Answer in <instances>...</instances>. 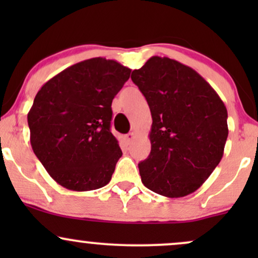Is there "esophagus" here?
<instances>
[{"mask_svg": "<svg viewBox=\"0 0 258 258\" xmlns=\"http://www.w3.org/2000/svg\"><path fill=\"white\" fill-rule=\"evenodd\" d=\"M135 137H136V135L133 132H130L128 135H126V141L128 142V143H131V142L133 141V139H135Z\"/></svg>", "mask_w": 258, "mask_h": 258, "instance_id": "obj_1", "label": "esophagus"}]
</instances>
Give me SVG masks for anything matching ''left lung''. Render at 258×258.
Here are the masks:
<instances>
[{
    "label": "left lung",
    "mask_w": 258,
    "mask_h": 258,
    "mask_svg": "<svg viewBox=\"0 0 258 258\" xmlns=\"http://www.w3.org/2000/svg\"><path fill=\"white\" fill-rule=\"evenodd\" d=\"M152 112L149 156L138 164L154 193L182 198L194 193L220 164L228 137L227 108L190 67L154 55L133 70Z\"/></svg>",
    "instance_id": "obj_1"
}]
</instances>
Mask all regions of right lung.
I'll return each instance as SVG.
<instances>
[{"instance_id":"obj_1","label":"right lung","mask_w":258,"mask_h":258,"mask_svg":"<svg viewBox=\"0 0 258 258\" xmlns=\"http://www.w3.org/2000/svg\"><path fill=\"white\" fill-rule=\"evenodd\" d=\"M131 69L91 58L44 84L28 114L35 155L58 184L74 191L110 182L122 152L110 131L111 103Z\"/></svg>"}]
</instances>
